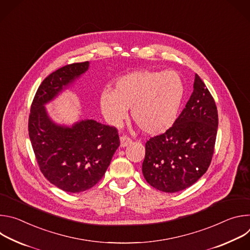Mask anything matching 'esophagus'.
Masks as SVG:
<instances>
[{"label": "esophagus", "mask_w": 250, "mask_h": 250, "mask_svg": "<svg viewBox=\"0 0 250 250\" xmlns=\"http://www.w3.org/2000/svg\"><path fill=\"white\" fill-rule=\"evenodd\" d=\"M120 140H121V147H125L131 142V139L129 137H127V136H125V135L121 136Z\"/></svg>", "instance_id": "esophagus-1"}]
</instances>
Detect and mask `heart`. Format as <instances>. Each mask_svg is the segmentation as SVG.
<instances>
[{"instance_id": "obj_1", "label": "heart", "mask_w": 250, "mask_h": 250, "mask_svg": "<svg viewBox=\"0 0 250 250\" xmlns=\"http://www.w3.org/2000/svg\"><path fill=\"white\" fill-rule=\"evenodd\" d=\"M183 92L182 81L173 71H134L120 77L113 90L101 92L100 108L113 126H119L130 109L131 119L142 132L158 135L175 123Z\"/></svg>"}]
</instances>
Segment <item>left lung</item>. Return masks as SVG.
Listing matches in <instances>:
<instances>
[{
  "label": "left lung",
  "mask_w": 250,
  "mask_h": 250,
  "mask_svg": "<svg viewBox=\"0 0 250 250\" xmlns=\"http://www.w3.org/2000/svg\"><path fill=\"white\" fill-rule=\"evenodd\" d=\"M193 88L173 125L146 144L142 174L150 186L165 193L195 184L208 170L213 154L219 125L216 103L198 74Z\"/></svg>",
  "instance_id": "obj_1"
}]
</instances>
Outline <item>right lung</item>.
<instances>
[{
  "mask_svg": "<svg viewBox=\"0 0 250 250\" xmlns=\"http://www.w3.org/2000/svg\"><path fill=\"white\" fill-rule=\"evenodd\" d=\"M89 67V61L70 64L46 77L34 96L28 119V135L41 171L51 184L69 193L94 187L120 146L116 127L88 119L58 124L45 108L72 88Z\"/></svg>",
  "mask_w": 250,
  "mask_h": 250,
  "instance_id": "add662e5",
  "label": "right lung"
}]
</instances>
